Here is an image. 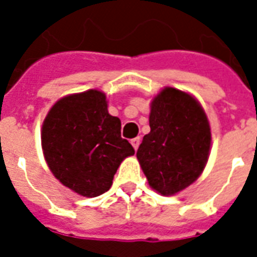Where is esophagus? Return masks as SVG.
Returning a JSON list of instances; mask_svg holds the SVG:
<instances>
[{"instance_id":"esophagus-1","label":"esophagus","mask_w":257,"mask_h":257,"mask_svg":"<svg viewBox=\"0 0 257 257\" xmlns=\"http://www.w3.org/2000/svg\"><path fill=\"white\" fill-rule=\"evenodd\" d=\"M131 144L133 145L135 151H137L139 145H140V137H135V139H132V140H131Z\"/></svg>"}]
</instances>
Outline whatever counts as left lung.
<instances>
[{"instance_id": "8db88e82", "label": "left lung", "mask_w": 257, "mask_h": 257, "mask_svg": "<svg viewBox=\"0 0 257 257\" xmlns=\"http://www.w3.org/2000/svg\"><path fill=\"white\" fill-rule=\"evenodd\" d=\"M149 126L137 160L153 191L173 196L195 183L207 165L209 121L191 93L165 86L152 98Z\"/></svg>"}]
</instances>
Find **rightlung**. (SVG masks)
I'll return each instance as SVG.
<instances>
[{
	"label": "right lung",
	"mask_w": 257,
	"mask_h": 257,
	"mask_svg": "<svg viewBox=\"0 0 257 257\" xmlns=\"http://www.w3.org/2000/svg\"><path fill=\"white\" fill-rule=\"evenodd\" d=\"M42 153L56 179L77 195L96 197L112 187L122 161L135 155L121 139V121L109 114L98 89L60 98L41 128Z\"/></svg>",
	"instance_id": "right-lung-1"
}]
</instances>
